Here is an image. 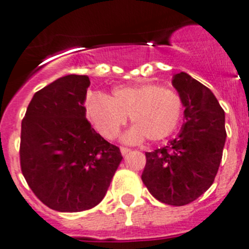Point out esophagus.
<instances>
[{
    "label": "esophagus",
    "mask_w": 249,
    "mask_h": 249,
    "mask_svg": "<svg viewBox=\"0 0 249 249\" xmlns=\"http://www.w3.org/2000/svg\"><path fill=\"white\" fill-rule=\"evenodd\" d=\"M120 152H122L123 156H125V154H126V153H129L130 149L127 148V147H120Z\"/></svg>",
    "instance_id": "1"
}]
</instances>
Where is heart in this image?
<instances>
[{
	"label": "heart",
	"instance_id": "b5f03b06",
	"mask_svg": "<svg viewBox=\"0 0 249 249\" xmlns=\"http://www.w3.org/2000/svg\"><path fill=\"white\" fill-rule=\"evenodd\" d=\"M91 122L106 139H114L130 117L135 124L124 140L127 142L160 141L175 132L182 119L183 103L173 89L154 83L118 86L112 96L95 95L88 103Z\"/></svg>",
	"mask_w": 249,
	"mask_h": 249
}]
</instances>
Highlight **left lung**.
<instances>
[{
  "label": "left lung",
  "instance_id": "8db88e82",
  "mask_svg": "<svg viewBox=\"0 0 249 249\" xmlns=\"http://www.w3.org/2000/svg\"><path fill=\"white\" fill-rule=\"evenodd\" d=\"M185 124L165 147L146 152L142 181L149 194L169 206H185L214 182L226 140L225 112L211 90L189 74H175Z\"/></svg>",
  "mask_w": 249,
  "mask_h": 249
}]
</instances>
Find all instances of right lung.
I'll list each match as a JSON object with an SVG mask.
<instances>
[{
    "mask_svg": "<svg viewBox=\"0 0 249 249\" xmlns=\"http://www.w3.org/2000/svg\"><path fill=\"white\" fill-rule=\"evenodd\" d=\"M89 86L86 75L57 79L34 95L21 120V173L35 196L58 212L97 206L123 159L86 119Z\"/></svg>",
    "mask_w": 249,
    "mask_h": 249,
    "instance_id": "right-lung-1",
    "label": "right lung"
}]
</instances>
